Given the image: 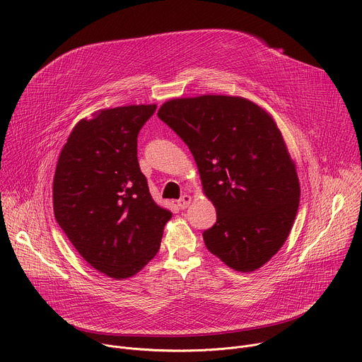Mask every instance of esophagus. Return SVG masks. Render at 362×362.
Returning a JSON list of instances; mask_svg holds the SVG:
<instances>
[{"instance_id":"esophagus-1","label":"esophagus","mask_w":362,"mask_h":362,"mask_svg":"<svg viewBox=\"0 0 362 362\" xmlns=\"http://www.w3.org/2000/svg\"><path fill=\"white\" fill-rule=\"evenodd\" d=\"M190 202H192V196L190 194H183L179 200H177V206L180 209H186L187 206L190 204Z\"/></svg>"}]
</instances>
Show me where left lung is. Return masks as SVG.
<instances>
[{
    "label": "left lung",
    "instance_id": "obj_1",
    "mask_svg": "<svg viewBox=\"0 0 362 362\" xmlns=\"http://www.w3.org/2000/svg\"><path fill=\"white\" fill-rule=\"evenodd\" d=\"M158 116L187 144L216 209L206 247L238 272L264 267L285 243L300 194L274 117L247 98L221 94L172 98Z\"/></svg>",
    "mask_w": 362,
    "mask_h": 362
}]
</instances>
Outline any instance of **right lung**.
Returning <instances> with one entry per match:
<instances>
[{"mask_svg":"<svg viewBox=\"0 0 362 362\" xmlns=\"http://www.w3.org/2000/svg\"><path fill=\"white\" fill-rule=\"evenodd\" d=\"M156 105L103 109L81 119L53 180L60 228L98 272L126 279L156 256L172 212L153 200L137 162V134Z\"/></svg>","mask_w":362,"mask_h":362,"instance_id":"right-lung-1","label":"right lung"}]
</instances>
